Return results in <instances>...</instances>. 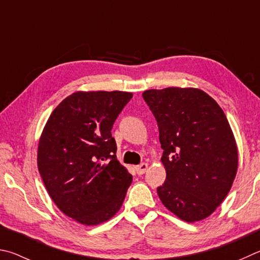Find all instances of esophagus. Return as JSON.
I'll return each instance as SVG.
<instances>
[{
    "label": "esophagus",
    "mask_w": 260,
    "mask_h": 260,
    "mask_svg": "<svg viewBox=\"0 0 260 260\" xmlns=\"http://www.w3.org/2000/svg\"><path fill=\"white\" fill-rule=\"evenodd\" d=\"M147 169H148L147 163H142V165L136 167V171H137L138 175H144Z\"/></svg>",
    "instance_id": "34e87169"
}]
</instances>
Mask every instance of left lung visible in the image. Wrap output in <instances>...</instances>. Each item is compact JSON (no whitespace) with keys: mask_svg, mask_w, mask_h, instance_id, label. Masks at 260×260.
I'll list each match as a JSON object with an SVG mask.
<instances>
[{"mask_svg":"<svg viewBox=\"0 0 260 260\" xmlns=\"http://www.w3.org/2000/svg\"><path fill=\"white\" fill-rule=\"evenodd\" d=\"M143 97L163 149L167 178L158 198L180 219L202 220L224 201L238 171V146L225 113L197 88L151 89Z\"/></svg>","mask_w":260,"mask_h":260,"instance_id":"left-lung-1","label":"left lung"}]
</instances>
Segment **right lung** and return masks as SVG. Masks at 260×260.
I'll return each mask as SVG.
<instances>
[{
	"mask_svg": "<svg viewBox=\"0 0 260 260\" xmlns=\"http://www.w3.org/2000/svg\"><path fill=\"white\" fill-rule=\"evenodd\" d=\"M131 98L125 91H77L53 109L41 135L38 168L45 188L59 210L82 225L111 219L133 181L111 133Z\"/></svg>",
	"mask_w": 260,
	"mask_h": 260,
	"instance_id": "right-lung-1",
	"label": "right lung"
}]
</instances>
